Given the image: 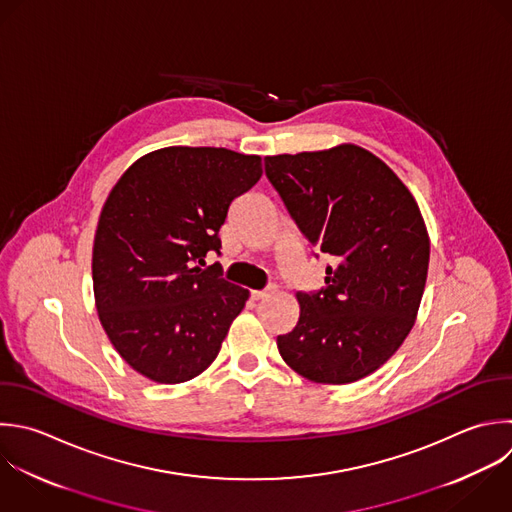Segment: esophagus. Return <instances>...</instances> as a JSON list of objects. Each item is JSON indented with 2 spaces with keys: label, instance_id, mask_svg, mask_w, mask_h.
I'll return each mask as SVG.
<instances>
[{
  "label": "esophagus",
  "instance_id": "34e87169",
  "mask_svg": "<svg viewBox=\"0 0 512 512\" xmlns=\"http://www.w3.org/2000/svg\"><path fill=\"white\" fill-rule=\"evenodd\" d=\"M272 292H274V288H266V290H254L250 296H252V300H264V298H268Z\"/></svg>",
  "mask_w": 512,
  "mask_h": 512
}]
</instances>
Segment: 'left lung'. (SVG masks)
Wrapping results in <instances>:
<instances>
[{
  "label": "left lung",
  "instance_id": "left-lung-1",
  "mask_svg": "<svg viewBox=\"0 0 512 512\" xmlns=\"http://www.w3.org/2000/svg\"><path fill=\"white\" fill-rule=\"evenodd\" d=\"M264 164L300 232L336 262L322 290L296 294L300 318L278 336L280 356L312 382L360 380L414 326L430 258L420 208L380 158L354 144Z\"/></svg>",
  "mask_w": 512,
  "mask_h": 512
}]
</instances>
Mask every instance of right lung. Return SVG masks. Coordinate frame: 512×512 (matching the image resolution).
<instances>
[{
  "label": "right lung",
  "instance_id": "1",
  "mask_svg": "<svg viewBox=\"0 0 512 512\" xmlns=\"http://www.w3.org/2000/svg\"><path fill=\"white\" fill-rule=\"evenodd\" d=\"M260 176V156L172 146L112 188L94 238V296L110 342L142 376L186 382L218 356L248 290L204 258L220 254L230 204Z\"/></svg>",
  "mask_w": 512,
  "mask_h": 512
}]
</instances>
